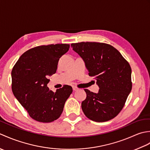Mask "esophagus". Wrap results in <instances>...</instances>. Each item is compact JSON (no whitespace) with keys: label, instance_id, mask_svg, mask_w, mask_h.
<instances>
[{"label":"esophagus","instance_id":"1","mask_svg":"<svg viewBox=\"0 0 150 150\" xmlns=\"http://www.w3.org/2000/svg\"><path fill=\"white\" fill-rule=\"evenodd\" d=\"M79 90V89L78 88L75 87V86H73V91H78Z\"/></svg>","mask_w":150,"mask_h":150}]
</instances>
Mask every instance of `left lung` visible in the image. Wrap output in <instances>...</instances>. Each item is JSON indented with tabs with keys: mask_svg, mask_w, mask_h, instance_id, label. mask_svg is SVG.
Segmentation results:
<instances>
[{
	"mask_svg": "<svg viewBox=\"0 0 150 150\" xmlns=\"http://www.w3.org/2000/svg\"><path fill=\"white\" fill-rule=\"evenodd\" d=\"M85 63L88 75L95 77L97 93L85 89L86 98L81 107L88 119L101 122L115 117L132 90V69L120 53L110 44L100 42L71 44Z\"/></svg>",
	"mask_w": 150,
	"mask_h": 150,
	"instance_id": "1",
	"label": "left lung"
}]
</instances>
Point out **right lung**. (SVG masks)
<instances>
[{
    "label": "right lung",
    "instance_id": "add662e5",
    "mask_svg": "<svg viewBox=\"0 0 150 150\" xmlns=\"http://www.w3.org/2000/svg\"><path fill=\"white\" fill-rule=\"evenodd\" d=\"M69 48L66 44L33 47L22 54L13 68V93L34 120L51 122L62 113L71 86L64 85L53 92L47 84L48 77L56 73L59 59Z\"/></svg>",
    "mask_w": 150,
    "mask_h": 150
}]
</instances>
